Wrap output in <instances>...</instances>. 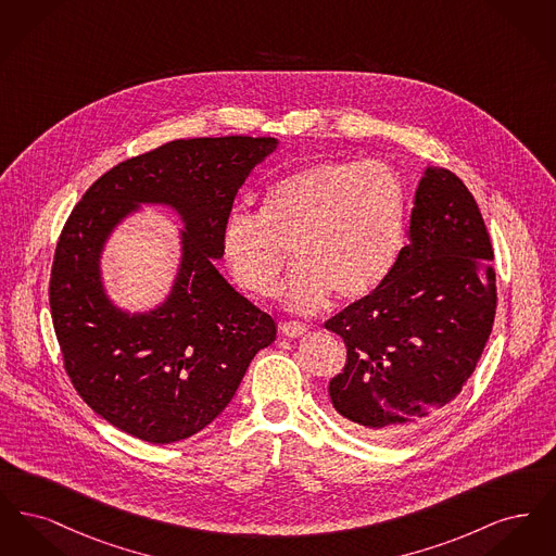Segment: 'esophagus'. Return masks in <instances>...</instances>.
Instances as JSON below:
<instances>
[{
	"mask_svg": "<svg viewBox=\"0 0 556 556\" xmlns=\"http://www.w3.org/2000/svg\"><path fill=\"white\" fill-rule=\"evenodd\" d=\"M279 329H281V333H283V336H288V338H300V336H304V333L308 331V327H306L304 323H298V320L281 323V325H279Z\"/></svg>",
	"mask_w": 556,
	"mask_h": 556,
	"instance_id": "obj_1",
	"label": "esophagus"
}]
</instances>
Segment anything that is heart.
Instances as JSON below:
<instances>
[{
    "label": "heart",
    "instance_id": "1",
    "mask_svg": "<svg viewBox=\"0 0 556 556\" xmlns=\"http://www.w3.org/2000/svg\"><path fill=\"white\" fill-rule=\"evenodd\" d=\"M406 216V191L392 166L323 160L268 187L261 212H231L220 252L241 290L270 295L293 245L300 263L279 295L291 311L315 313L333 293L354 302L388 281Z\"/></svg>",
    "mask_w": 556,
    "mask_h": 556
}]
</instances>
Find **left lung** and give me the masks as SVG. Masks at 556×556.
<instances>
[{
	"label": "left lung",
	"mask_w": 556,
	"mask_h": 556,
	"mask_svg": "<svg viewBox=\"0 0 556 556\" xmlns=\"http://www.w3.org/2000/svg\"><path fill=\"white\" fill-rule=\"evenodd\" d=\"M388 281L329 318L348 348L333 408L372 440L438 417L476 370L496 313L494 252L476 198L446 168L425 166Z\"/></svg>",
	"instance_id": "8db88e82"
}]
</instances>
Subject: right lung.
Masks as SVG:
<instances>
[{"label": "right lung", "instance_id": "1", "mask_svg": "<svg viewBox=\"0 0 556 556\" xmlns=\"http://www.w3.org/2000/svg\"><path fill=\"white\" fill-rule=\"evenodd\" d=\"M277 148L275 137L177 139L108 170L68 216L53 256V329L80 397L121 431L152 444L191 438L275 342L277 323L214 263L239 187ZM143 205L182 220L180 256L160 304L129 312L106 291L103 254Z\"/></svg>", "mask_w": 556, "mask_h": 556}]
</instances>
